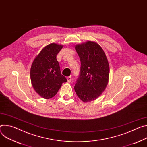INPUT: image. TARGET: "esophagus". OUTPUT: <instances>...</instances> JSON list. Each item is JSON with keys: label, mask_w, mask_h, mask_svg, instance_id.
I'll return each instance as SVG.
<instances>
[{"label": "esophagus", "mask_w": 147, "mask_h": 147, "mask_svg": "<svg viewBox=\"0 0 147 147\" xmlns=\"http://www.w3.org/2000/svg\"><path fill=\"white\" fill-rule=\"evenodd\" d=\"M67 82L71 83V77L70 76L67 77Z\"/></svg>", "instance_id": "obj_1"}]
</instances>
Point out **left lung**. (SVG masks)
I'll return each mask as SVG.
<instances>
[{"label":"left lung","mask_w":147,"mask_h":147,"mask_svg":"<svg viewBox=\"0 0 147 147\" xmlns=\"http://www.w3.org/2000/svg\"><path fill=\"white\" fill-rule=\"evenodd\" d=\"M80 59V74L74 86L78 98L84 102L96 100L105 90L109 80V61L101 47L87 41L75 46Z\"/></svg>","instance_id":"1"}]
</instances>
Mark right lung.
Masks as SVG:
<instances>
[{"mask_svg":"<svg viewBox=\"0 0 147 147\" xmlns=\"http://www.w3.org/2000/svg\"><path fill=\"white\" fill-rule=\"evenodd\" d=\"M63 46L50 43L40 51L34 58L30 68L32 86L37 94L45 99L54 97L62 84L67 82L61 74L56 56Z\"/></svg>","mask_w":147,"mask_h":147,"instance_id":"1","label":"right lung"}]
</instances>
